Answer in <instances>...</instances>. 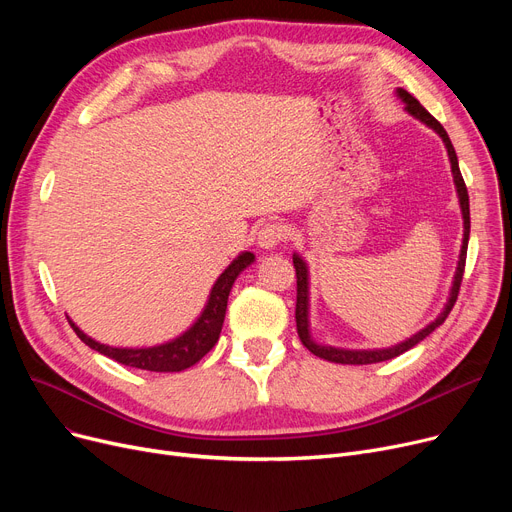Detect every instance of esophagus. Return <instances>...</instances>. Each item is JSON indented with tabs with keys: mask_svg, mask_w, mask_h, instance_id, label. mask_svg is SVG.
<instances>
[{
	"mask_svg": "<svg viewBox=\"0 0 512 512\" xmlns=\"http://www.w3.org/2000/svg\"><path fill=\"white\" fill-rule=\"evenodd\" d=\"M286 236H288V228L284 224H280V222L265 224L257 232V247L263 249V251L276 249Z\"/></svg>",
	"mask_w": 512,
	"mask_h": 512,
	"instance_id": "esophagus-1",
	"label": "esophagus"
}]
</instances>
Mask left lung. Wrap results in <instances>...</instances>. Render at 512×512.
Returning a JSON list of instances; mask_svg holds the SVG:
<instances>
[{"label":"left lung","instance_id":"8db88e82","mask_svg":"<svg viewBox=\"0 0 512 512\" xmlns=\"http://www.w3.org/2000/svg\"><path fill=\"white\" fill-rule=\"evenodd\" d=\"M396 97L405 103V110L419 120L421 124H425L427 128H432L438 137L442 139L448 159H450V172H452V180H454V188H456V197H459V205H461V213H463V245H461V253H459V263H456L454 270V278H452V286L448 292V299L444 303V309L438 313V317L434 321H429L425 328H421L417 334H413L411 338L402 340L398 344L386 346V348H338V346H330V344H319L313 340L311 336V321H309V265L307 261L299 255L292 253V263L294 270H297V332L301 342L309 348V351L319 357L326 359L332 363H342V365H369V363H380V361H388L394 359L398 355H402L409 348H413L415 344H419L425 336L432 334L436 328H440L444 324V319L448 317V313L452 311L456 297H459V288H461V280H463V272H465V259H467V245H469V230H471V218H469V193L465 180L461 176L459 170V159H456L454 147L448 139V132L444 130V126L429 114L425 107L405 89H396Z\"/></svg>","mask_w":512,"mask_h":512}]
</instances>
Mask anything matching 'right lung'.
I'll use <instances>...</instances> for the list:
<instances>
[{
	"label": "right lung",
	"instance_id": "right-lung-1",
	"mask_svg": "<svg viewBox=\"0 0 512 512\" xmlns=\"http://www.w3.org/2000/svg\"><path fill=\"white\" fill-rule=\"evenodd\" d=\"M253 261H255V255L251 251H242L220 274V278L213 282L207 303H205L203 311L199 313V317L182 334H178L176 338H172L168 342L153 344V346H141V348L139 346L137 348L110 346V344L97 342L95 338L87 336L70 317H68V321H70L72 330L76 332V336L87 346H91L93 351L110 357L122 365L147 369V371H159V373L184 371L188 367H193L197 361H201L215 346V342H218L222 326H224L228 297H230V290L234 286V280L242 272H245Z\"/></svg>",
	"mask_w": 512,
	"mask_h": 512
}]
</instances>
